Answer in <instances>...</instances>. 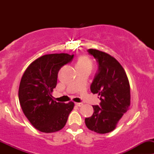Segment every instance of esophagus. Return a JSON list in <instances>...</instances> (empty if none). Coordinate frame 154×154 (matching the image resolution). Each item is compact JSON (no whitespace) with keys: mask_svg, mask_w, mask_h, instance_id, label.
<instances>
[{"mask_svg":"<svg viewBox=\"0 0 154 154\" xmlns=\"http://www.w3.org/2000/svg\"><path fill=\"white\" fill-rule=\"evenodd\" d=\"M75 105L77 106H82L83 105V103H75Z\"/></svg>","mask_w":154,"mask_h":154,"instance_id":"esophagus-1","label":"esophagus"}]
</instances>
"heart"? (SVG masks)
I'll use <instances>...</instances> for the list:
<instances>
[{
    "instance_id": "1",
    "label": "heart",
    "mask_w": 154,
    "mask_h": 154,
    "mask_svg": "<svg viewBox=\"0 0 154 154\" xmlns=\"http://www.w3.org/2000/svg\"><path fill=\"white\" fill-rule=\"evenodd\" d=\"M92 66L93 64L91 60L88 57H85V56L80 57L77 60V64H76L77 69H88L91 71Z\"/></svg>"
}]
</instances>
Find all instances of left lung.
I'll list each match as a JSON object with an SVG mask.
<instances>
[{"mask_svg": "<svg viewBox=\"0 0 154 154\" xmlns=\"http://www.w3.org/2000/svg\"><path fill=\"white\" fill-rule=\"evenodd\" d=\"M87 51L98 65L90 89L100 95V103L92 106L93 115L85 119V123L91 131L104 134L116 128L130 107V83L125 69L114 57L95 49Z\"/></svg>", "mask_w": 154, "mask_h": 154, "instance_id": "1", "label": "left lung"}]
</instances>
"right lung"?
<instances>
[{
    "label": "right lung",
    "instance_id": "obj_1",
    "mask_svg": "<svg viewBox=\"0 0 154 154\" xmlns=\"http://www.w3.org/2000/svg\"><path fill=\"white\" fill-rule=\"evenodd\" d=\"M74 55L47 54L32 62L21 77L18 99L23 112L35 128L54 133L64 127L74 103L54 101L51 94L60 69L71 63Z\"/></svg>",
    "mask_w": 154,
    "mask_h": 154
}]
</instances>
